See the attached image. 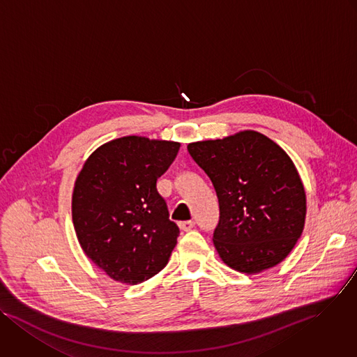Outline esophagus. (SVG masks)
Listing matches in <instances>:
<instances>
[{
  "label": "esophagus",
  "instance_id": "34e87169",
  "mask_svg": "<svg viewBox=\"0 0 357 357\" xmlns=\"http://www.w3.org/2000/svg\"><path fill=\"white\" fill-rule=\"evenodd\" d=\"M194 225H195V222H194V221H183V222H180V224H178L180 229H181V231H184V232L191 231V229L194 228Z\"/></svg>",
  "mask_w": 357,
  "mask_h": 357
}]
</instances>
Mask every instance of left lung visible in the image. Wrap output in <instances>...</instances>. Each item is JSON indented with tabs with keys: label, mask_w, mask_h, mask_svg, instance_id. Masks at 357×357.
<instances>
[{
	"label": "left lung",
	"mask_w": 357,
	"mask_h": 357,
	"mask_svg": "<svg viewBox=\"0 0 357 357\" xmlns=\"http://www.w3.org/2000/svg\"><path fill=\"white\" fill-rule=\"evenodd\" d=\"M220 202L213 246L231 268L256 274L286 259L303 234L304 184L291 158L256 130L187 146Z\"/></svg>",
	"instance_id": "8db88e82"
}]
</instances>
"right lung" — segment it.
<instances>
[{
	"mask_svg": "<svg viewBox=\"0 0 357 357\" xmlns=\"http://www.w3.org/2000/svg\"><path fill=\"white\" fill-rule=\"evenodd\" d=\"M178 149L172 140L118 137L96 149L76 178L71 217L77 239L115 281L133 286L169 261L180 231L156 184Z\"/></svg>",
	"mask_w": 357,
	"mask_h": 357,
	"instance_id": "right-lung-1",
	"label": "right lung"
}]
</instances>
